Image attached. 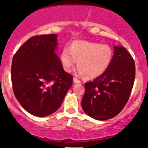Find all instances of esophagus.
I'll return each mask as SVG.
<instances>
[{"label":"esophagus","instance_id":"esophagus-1","mask_svg":"<svg viewBox=\"0 0 148 148\" xmlns=\"http://www.w3.org/2000/svg\"><path fill=\"white\" fill-rule=\"evenodd\" d=\"M74 82H75V83H80V82H82L79 79H78L76 78V77H74Z\"/></svg>","mask_w":148,"mask_h":148}]
</instances>
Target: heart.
<instances>
[{"mask_svg": "<svg viewBox=\"0 0 148 148\" xmlns=\"http://www.w3.org/2000/svg\"><path fill=\"white\" fill-rule=\"evenodd\" d=\"M113 58L112 48L107 45L77 40L69 49L64 47L60 54V61L66 72H70L77 61L79 73L87 79H94L105 72Z\"/></svg>", "mask_w": 148, "mask_h": 148, "instance_id": "1", "label": "heart"}]
</instances>
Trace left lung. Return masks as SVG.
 Wrapping results in <instances>:
<instances>
[{"mask_svg":"<svg viewBox=\"0 0 148 148\" xmlns=\"http://www.w3.org/2000/svg\"><path fill=\"white\" fill-rule=\"evenodd\" d=\"M135 79V63L123 47H114L108 69L93 81L85 84L82 107L91 118L110 119L119 114L132 93Z\"/></svg>","mask_w":148,"mask_h":148,"instance_id":"left-lung-1","label":"left lung"}]
</instances>
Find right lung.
<instances>
[{
    "instance_id": "right-lung-1",
    "label": "right lung",
    "mask_w": 148,
    "mask_h": 148,
    "mask_svg": "<svg viewBox=\"0 0 148 148\" xmlns=\"http://www.w3.org/2000/svg\"><path fill=\"white\" fill-rule=\"evenodd\" d=\"M57 35H37L20 47L12 59L11 77L14 93L30 114L45 117L61 105L73 83L55 50Z\"/></svg>"
}]
</instances>
